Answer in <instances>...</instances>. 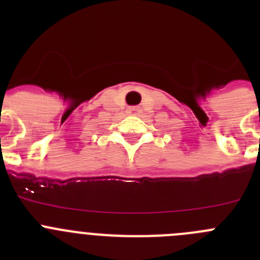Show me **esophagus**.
Masks as SVG:
<instances>
[{"label":"esophagus","instance_id":"1","mask_svg":"<svg viewBox=\"0 0 260 260\" xmlns=\"http://www.w3.org/2000/svg\"><path fill=\"white\" fill-rule=\"evenodd\" d=\"M141 112H142V110H141V108H139V107H130V108H128V113H130V114H139Z\"/></svg>","mask_w":260,"mask_h":260}]
</instances>
